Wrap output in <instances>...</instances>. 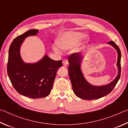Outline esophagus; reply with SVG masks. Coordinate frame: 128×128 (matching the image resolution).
<instances>
[{
  "label": "esophagus",
  "instance_id": "1",
  "mask_svg": "<svg viewBox=\"0 0 128 128\" xmlns=\"http://www.w3.org/2000/svg\"><path fill=\"white\" fill-rule=\"evenodd\" d=\"M62 63L64 65V66H66V65L68 64V62L67 61L66 59H63L62 61Z\"/></svg>",
  "mask_w": 128,
  "mask_h": 128
}]
</instances>
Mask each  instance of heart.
I'll use <instances>...</instances> for the list:
<instances>
[{
	"label": "heart",
	"mask_w": 128,
	"mask_h": 128,
	"mask_svg": "<svg viewBox=\"0 0 128 128\" xmlns=\"http://www.w3.org/2000/svg\"><path fill=\"white\" fill-rule=\"evenodd\" d=\"M85 34L78 32H68L62 33L56 41V45L62 50H66L76 46L82 39L85 37ZM54 45L53 50L58 53L60 52L58 47Z\"/></svg>",
	"instance_id": "obj_1"
}]
</instances>
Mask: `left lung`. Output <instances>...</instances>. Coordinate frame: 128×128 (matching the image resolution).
I'll list each match as a JSON object with an SVG mask.
<instances>
[{
  "instance_id": "left-lung-1",
  "label": "left lung",
  "mask_w": 128,
  "mask_h": 128,
  "mask_svg": "<svg viewBox=\"0 0 128 128\" xmlns=\"http://www.w3.org/2000/svg\"><path fill=\"white\" fill-rule=\"evenodd\" d=\"M108 44L116 50L118 54L117 66L118 74L113 81L106 85L95 86L86 81L81 72L80 64L82 58L78 53H73L69 56L68 74L74 94L78 98L85 100H95L106 96L111 92L120 78L121 75V51L118 45L114 41H110Z\"/></svg>"
}]
</instances>
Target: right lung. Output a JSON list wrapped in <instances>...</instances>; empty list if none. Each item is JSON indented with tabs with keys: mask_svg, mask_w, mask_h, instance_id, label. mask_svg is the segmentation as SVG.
I'll use <instances>...</instances> for the list:
<instances>
[{
	"mask_svg": "<svg viewBox=\"0 0 128 128\" xmlns=\"http://www.w3.org/2000/svg\"><path fill=\"white\" fill-rule=\"evenodd\" d=\"M38 30L32 29L17 36L10 47L7 63L8 77L19 94L30 98H45L52 88L56 73L62 66V60L55 61L44 55L34 64L25 63L21 59L20 48L25 38L35 36Z\"/></svg>",
	"mask_w": 128,
	"mask_h": 128,
	"instance_id": "1",
	"label": "right lung"
}]
</instances>
